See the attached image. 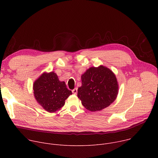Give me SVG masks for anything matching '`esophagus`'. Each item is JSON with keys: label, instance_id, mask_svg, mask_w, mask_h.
I'll return each instance as SVG.
<instances>
[{"label": "esophagus", "instance_id": "obj_1", "mask_svg": "<svg viewBox=\"0 0 158 158\" xmlns=\"http://www.w3.org/2000/svg\"><path fill=\"white\" fill-rule=\"evenodd\" d=\"M72 92H73V94H76L77 93V88H74V89L73 90V91H72Z\"/></svg>", "mask_w": 158, "mask_h": 158}]
</instances>
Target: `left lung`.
<instances>
[{
  "label": "left lung",
  "mask_w": 158,
  "mask_h": 158,
  "mask_svg": "<svg viewBox=\"0 0 158 158\" xmlns=\"http://www.w3.org/2000/svg\"><path fill=\"white\" fill-rule=\"evenodd\" d=\"M77 97L89 110H101L116 99L118 84L114 74L106 67H91L81 76Z\"/></svg>",
  "instance_id": "obj_1"
}]
</instances>
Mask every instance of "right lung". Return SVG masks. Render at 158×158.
Returning a JSON list of instances; mask_svg holds the SVG:
<instances>
[{
  "mask_svg": "<svg viewBox=\"0 0 158 158\" xmlns=\"http://www.w3.org/2000/svg\"><path fill=\"white\" fill-rule=\"evenodd\" d=\"M35 99L49 112L59 110L72 92L67 88L65 82L60 81L56 73H44L34 83Z\"/></svg>",
  "mask_w": 158,
  "mask_h": 158,
  "instance_id": "add662e5",
  "label": "right lung"
}]
</instances>
